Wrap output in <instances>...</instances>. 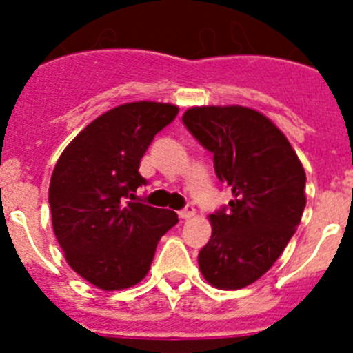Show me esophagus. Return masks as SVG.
<instances>
[{
  "instance_id": "obj_1",
  "label": "esophagus",
  "mask_w": 353,
  "mask_h": 353,
  "mask_svg": "<svg viewBox=\"0 0 353 353\" xmlns=\"http://www.w3.org/2000/svg\"><path fill=\"white\" fill-rule=\"evenodd\" d=\"M194 214H196V210H194V207H192V205H185V207H183L182 210L179 212V215L182 217V219H191Z\"/></svg>"
}]
</instances>
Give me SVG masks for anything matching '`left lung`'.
<instances>
[{
    "label": "left lung",
    "instance_id": "left-lung-1",
    "mask_svg": "<svg viewBox=\"0 0 353 353\" xmlns=\"http://www.w3.org/2000/svg\"><path fill=\"white\" fill-rule=\"evenodd\" d=\"M183 125L214 155L217 179L233 199L210 215L212 236L198 254L215 288L239 290L281 256L305 207V173L272 121L242 105L187 109Z\"/></svg>",
    "mask_w": 353,
    "mask_h": 353
}]
</instances>
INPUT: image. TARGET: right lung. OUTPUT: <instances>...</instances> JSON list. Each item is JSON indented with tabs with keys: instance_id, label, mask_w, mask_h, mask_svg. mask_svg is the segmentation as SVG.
<instances>
[{
	"instance_id": "right-lung-1",
	"label": "right lung",
	"mask_w": 353,
	"mask_h": 353,
	"mask_svg": "<svg viewBox=\"0 0 353 353\" xmlns=\"http://www.w3.org/2000/svg\"><path fill=\"white\" fill-rule=\"evenodd\" d=\"M179 114L159 102L111 109L81 130L56 162L49 185L52 230L68 265L97 288L134 286L148 274L161 236L179 215L136 201L139 162Z\"/></svg>"
}]
</instances>
